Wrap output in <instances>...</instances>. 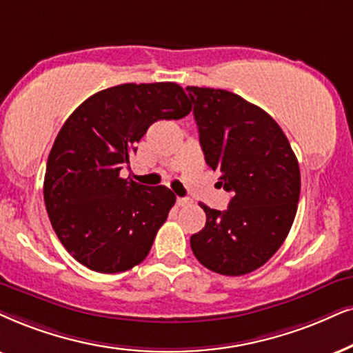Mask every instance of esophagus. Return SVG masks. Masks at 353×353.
I'll return each instance as SVG.
<instances>
[{"label":"esophagus","instance_id":"34e87169","mask_svg":"<svg viewBox=\"0 0 353 353\" xmlns=\"http://www.w3.org/2000/svg\"><path fill=\"white\" fill-rule=\"evenodd\" d=\"M192 200L190 199H184V197H177V205L179 207H187V205H190Z\"/></svg>","mask_w":353,"mask_h":353}]
</instances>
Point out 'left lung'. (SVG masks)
Here are the masks:
<instances>
[{"label": "left lung", "mask_w": 353, "mask_h": 353, "mask_svg": "<svg viewBox=\"0 0 353 353\" xmlns=\"http://www.w3.org/2000/svg\"><path fill=\"white\" fill-rule=\"evenodd\" d=\"M205 161L231 192L225 212L200 203L205 228L192 234L200 264L238 276L265 264L282 246L300 200V166L279 123L225 89L187 86Z\"/></svg>", "instance_id": "8db88e82"}]
</instances>
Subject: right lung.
I'll use <instances>...</instances> for the list:
<instances>
[{
    "label": "right lung",
    "mask_w": 353,
    "mask_h": 353,
    "mask_svg": "<svg viewBox=\"0 0 353 353\" xmlns=\"http://www.w3.org/2000/svg\"><path fill=\"white\" fill-rule=\"evenodd\" d=\"M176 83L119 84L88 97L58 132L43 200L66 251L101 274L130 270L148 256L176 195L120 177L151 123L190 112Z\"/></svg>",
    "instance_id": "right-lung-1"
}]
</instances>
